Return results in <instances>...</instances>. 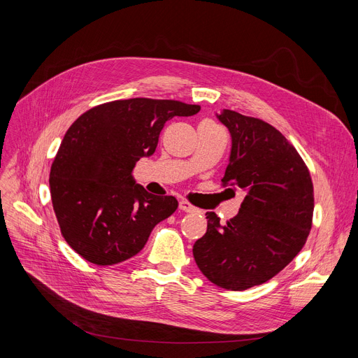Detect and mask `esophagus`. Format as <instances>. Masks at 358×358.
I'll use <instances>...</instances> for the list:
<instances>
[{
	"label": "esophagus",
	"mask_w": 358,
	"mask_h": 358,
	"mask_svg": "<svg viewBox=\"0 0 358 358\" xmlns=\"http://www.w3.org/2000/svg\"><path fill=\"white\" fill-rule=\"evenodd\" d=\"M179 208L185 213H194L195 211V207L191 206V203L188 201H180L179 202Z\"/></svg>",
	"instance_id": "esophagus-1"
}]
</instances>
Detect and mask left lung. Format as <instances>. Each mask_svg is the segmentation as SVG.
<instances>
[{
  "label": "left lung",
  "mask_w": 358,
  "mask_h": 358,
  "mask_svg": "<svg viewBox=\"0 0 358 358\" xmlns=\"http://www.w3.org/2000/svg\"><path fill=\"white\" fill-rule=\"evenodd\" d=\"M231 137L223 183L245 192L227 224L207 213V233L194 258L211 282L233 292L264 284L290 264L308 239L313 183L297 150L272 125L223 109L215 113Z\"/></svg>",
  "instance_id": "left-lung-1"
}]
</instances>
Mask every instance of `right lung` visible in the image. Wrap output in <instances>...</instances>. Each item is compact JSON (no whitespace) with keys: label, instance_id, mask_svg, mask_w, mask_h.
Masks as SVG:
<instances>
[{"label":"right lung","instance_id":"obj_1","mask_svg":"<svg viewBox=\"0 0 358 358\" xmlns=\"http://www.w3.org/2000/svg\"><path fill=\"white\" fill-rule=\"evenodd\" d=\"M198 105L135 97L83 113L66 131L50 167V198L66 243L96 265L135 257L151 230L178 208L135 182L132 170L155 155L173 116H192Z\"/></svg>","mask_w":358,"mask_h":358}]
</instances>
